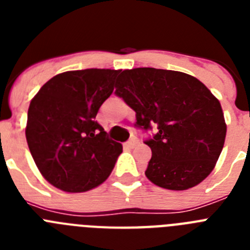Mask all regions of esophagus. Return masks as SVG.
<instances>
[{
    "label": "esophagus",
    "mask_w": 250,
    "mask_h": 250,
    "mask_svg": "<svg viewBox=\"0 0 250 250\" xmlns=\"http://www.w3.org/2000/svg\"><path fill=\"white\" fill-rule=\"evenodd\" d=\"M136 144H138V143H136V140H130V141H127L126 144V146L129 147V149H132V147H135L136 146Z\"/></svg>",
    "instance_id": "34e87169"
}]
</instances>
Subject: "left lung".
Here are the masks:
<instances>
[{
  "label": "left lung",
  "mask_w": 250,
  "mask_h": 250,
  "mask_svg": "<svg viewBox=\"0 0 250 250\" xmlns=\"http://www.w3.org/2000/svg\"><path fill=\"white\" fill-rule=\"evenodd\" d=\"M116 95L136 112V125L158 134L145 144L151 149L145 175L169 190H187L215 167L224 146L227 124L219 100L191 75L138 67L124 70Z\"/></svg>",
  "instance_id": "1"
}]
</instances>
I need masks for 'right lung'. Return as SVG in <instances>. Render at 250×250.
Returning <instances> with one entry per match:
<instances>
[{
  "instance_id": "right-lung-1",
  "label": "right lung",
  "mask_w": 250,
  "mask_h": 250,
  "mask_svg": "<svg viewBox=\"0 0 250 250\" xmlns=\"http://www.w3.org/2000/svg\"><path fill=\"white\" fill-rule=\"evenodd\" d=\"M120 70L87 68L59 74L31 100L26 140L43 178L66 193H83L109 178L123 145L95 118L114 91Z\"/></svg>"
}]
</instances>
